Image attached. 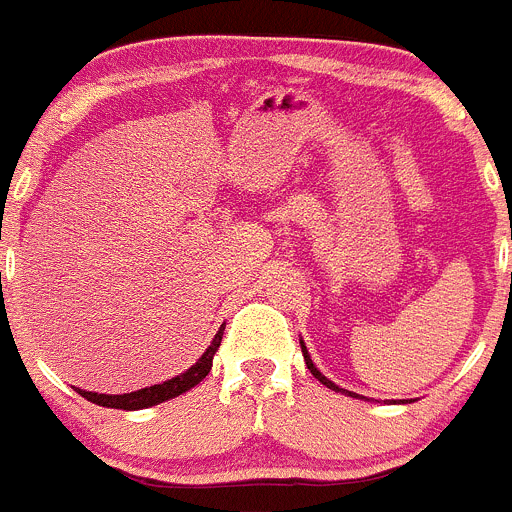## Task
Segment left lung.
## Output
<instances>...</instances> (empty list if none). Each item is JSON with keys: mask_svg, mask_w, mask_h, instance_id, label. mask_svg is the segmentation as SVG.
<instances>
[{"mask_svg": "<svg viewBox=\"0 0 512 512\" xmlns=\"http://www.w3.org/2000/svg\"><path fill=\"white\" fill-rule=\"evenodd\" d=\"M300 346H303V341H300ZM303 358H305V366H308V369H310V374H313V376H315V379L321 381V384H326V386H328V389H333V391H341V389H338V386H336V384H333V381H328V379H326V376H323V374H321V371L315 369V366H313V361H310V356H308V351H305V346H303ZM346 394H348V396H356V394H351V391H346Z\"/></svg>", "mask_w": 512, "mask_h": 512, "instance_id": "8db88e82", "label": "left lung"}]
</instances>
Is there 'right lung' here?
I'll use <instances>...</instances> for the list:
<instances>
[{"mask_svg": "<svg viewBox=\"0 0 512 512\" xmlns=\"http://www.w3.org/2000/svg\"><path fill=\"white\" fill-rule=\"evenodd\" d=\"M222 333H224V326L219 328V333L214 336L212 346L204 351V356L199 358L197 364L191 366L189 371H184L181 376H174V379L164 381V384L146 386V389L131 391V394H95V391H85V389H78V394L83 396V399L98 404V407L128 409V412H133V409H148V407H154V404H161V401H166V399H174V396L189 391L191 386H197L202 379H207V374L212 371L214 353H217L219 343H222Z\"/></svg>", "mask_w": 512, "mask_h": 512, "instance_id": "obj_1", "label": "right lung"}]
</instances>
